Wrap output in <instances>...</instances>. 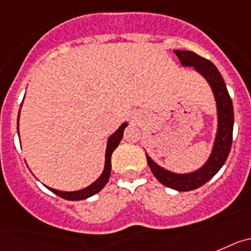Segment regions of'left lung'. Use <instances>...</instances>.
<instances>
[{
    "label": "left lung",
    "instance_id": "obj_1",
    "mask_svg": "<svg viewBox=\"0 0 251 251\" xmlns=\"http://www.w3.org/2000/svg\"><path fill=\"white\" fill-rule=\"evenodd\" d=\"M174 53L178 56L182 65L195 67L196 71L200 72L210 83L215 99H216L217 115H219V128H217L212 154L201 169L188 174L172 173V172H168L159 167L147 155L148 164L159 182L168 188L186 192L193 191V189L203 186L204 183L208 182L221 169L222 165L225 164L228 152L231 150V144H232L234 107H232V101L227 92L224 78L217 71L216 67L213 65V63H211L208 59H204L193 51L174 50Z\"/></svg>",
    "mask_w": 251,
    "mask_h": 251
}]
</instances>
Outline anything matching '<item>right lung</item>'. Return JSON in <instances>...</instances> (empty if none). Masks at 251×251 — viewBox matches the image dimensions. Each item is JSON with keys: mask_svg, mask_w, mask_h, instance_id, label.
Masks as SVG:
<instances>
[{"mask_svg": "<svg viewBox=\"0 0 251 251\" xmlns=\"http://www.w3.org/2000/svg\"><path fill=\"white\" fill-rule=\"evenodd\" d=\"M19 115H20V113H19ZM126 126H127V124H123V125L119 127V130H117L113 135H111V138L108 139L107 149H106V163H104L103 173L101 174V177L96 180L95 183H92V184L87 187V188L80 189V191H74V192L56 191V189L49 188V187H48V188L53 192V193H55L56 196H59V197L64 198V200H68V201H79V200H86V198L91 197V196L96 195V193H99V192L106 186V183L108 182V179H110L111 155H112L113 150L119 147L120 141H121V139H123L124 136V130H125ZM17 131H19V117H17Z\"/></svg>", "mask_w": 251, "mask_h": 251, "instance_id": "add662e5", "label": "right lung"}]
</instances>
